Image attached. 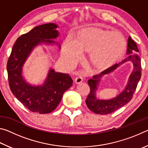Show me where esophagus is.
<instances>
[{"label": "esophagus", "mask_w": 148, "mask_h": 148, "mask_svg": "<svg viewBox=\"0 0 148 148\" xmlns=\"http://www.w3.org/2000/svg\"><path fill=\"white\" fill-rule=\"evenodd\" d=\"M82 82H83V77L81 76H77L76 78H75V83L77 84L82 83Z\"/></svg>", "instance_id": "obj_1"}]
</instances>
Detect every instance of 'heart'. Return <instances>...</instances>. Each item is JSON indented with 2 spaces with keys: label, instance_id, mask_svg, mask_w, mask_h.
Instances as JSON below:
<instances>
[{
  "label": "heart",
  "instance_id": "obj_1",
  "mask_svg": "<svg viewBox=\"0 0 148 148\" xmlns=\"http://www.w3.org/2000/svg\"><path fill=\"white\" fill-rule=\"evenodd\" d=\"M126 46V40L119 32L88 28L80 30L75 40L66 38L62 48L64 58L69 62L78 59L81 51H89L92 64L99 69H105L121 58Z\"/></svg>",
  "mask_w": 148,
  "mask_h": 148
}]
</instances>
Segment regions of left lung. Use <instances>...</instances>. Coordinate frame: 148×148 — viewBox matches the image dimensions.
<instances>
[{"label":"left lung","instance_id":"1","mask_svg":"<svg viewBox=\"0 0 148 148\" xmlns=\"http://www.w3.org/2000/svg\"><path fill=\"white\" fill-rule=\"evenodd\" d=\"M138 52L139 50L138 49L136 44L131 36H129L127 49V55H128V57L119 63L112 65L100 74L95 75L92 78L88 80L90 92L86 100V102L90 110L97 114L104 115L111 114L131 101L136 90L138 83L141 77V60L138 55ZM128 61L132 62L134 69L125 89L116 97L112 99L105 100L97 98L96 91L102 77L105 75L113 72L120 65Z\"/></svg>","mask_w":148,"mask_h":148}]
</instances>
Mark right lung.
<instances>
[{"label": "right lung", "instance_id": "obj_1", "mask_svg": "<svg viewBox=\"0 0 148 148\" xmlns=\"http://www.w3.org/2000/svg\"><path fill=\"white\" fill-rule=\"evenodd\" d=\"M59 26L49 23L37 26L17 39L12 47L7 63L10 88L17 99L27 108L39 114L53 112L61 102L64 92L72 86L69 74L55 72L50 68L41 85H31L23 75V69L27 59L37 46H61L53 40L59 36Z\"/></svg>", "mask_w": 148, "mask_h": 148}]
</instances>
